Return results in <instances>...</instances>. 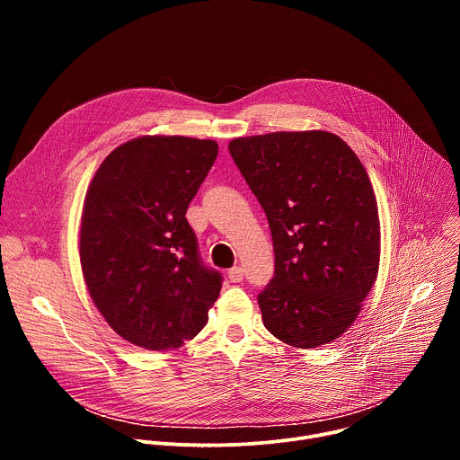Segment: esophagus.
<instances>
[{"mask_svg":"<svg viewBox=\"0 0 460 460\" xmlns=\"http://www.w3.org/2000/svg\"><path fill=\"white\" fill-rule=\"evenodd\" d=\"M227 279H229L231 282H234V284L242 282V280H243V270H242V268H233V270H229V271H227Z\"/></svg>","mask_w":460,"mask_h":460,"instance_id":"obj_1","label":"esophagus"}]
</instances>
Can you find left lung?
<instances>
[{"mask_svg": "<svg viewBox=\"0 0 460 460\" xmlns=\"http://www.w3.org/2000/svg\"><path fill=\"white\" fill-rule=\"evenodd\" d=\"M229 153L273 236L275 277L258 295L268 332L302 349L339 339L380 261L378 208L364 165L327 130L234 138Z\"/></svg>", "mask_w": 460, "mask_h": 460, "instance_id": "obj_1", "label": "left lung"}]
</instances>
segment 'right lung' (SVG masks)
<instances>
[{
	"label": "right lung",
	"instance_id": "right-lung-1",
	"mask_svg": "<svg viewBox=\"0 0 460 460\" xmlns=\"http://www.w3.org/2000/svg\"><path fill=\"white\" fill-rule=\"evenodd\" d=\"M218 155L215 140L140 137L98 167L80 227L89 295L112 330L151 351L208 323L222 275L208 270L185 213Z\"/></svg>",
	"mask_w": 460,
	"mask_h": 460
}]
</instances>
